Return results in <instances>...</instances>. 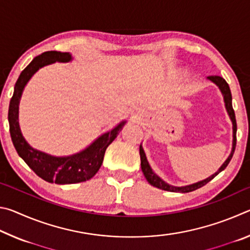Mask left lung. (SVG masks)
<instances>
[{
    "mask_svg": "<svg viewBox=\"0 0 250 250\" xmlns=\"http://www.w3.org/2000/svg\"><path fill=\"white\" fill-rule=\"evenodd\" d=\"M208 79L211 80V82L215 83L219 87V89H221L222 94L224 96V101H225V105H226V109L228 111V115H229L230 119L232 121V135H234V140H232V150H231V153L230 155L228 156V159L225 161V163L223 164L221 167V168L213 174L211 176H209L208 179H206L204 181H201L198 182V183L195 184H192V185H188V186H182V188H176V186H171L167 184L166 182L162 181L160 179V177L155 174V173L152 171V168L150 167L149 163H147L146 158V154H145V151L140 146V158H141V170L143 172V174H145L146 181L149 182L151 185L155 186V188H158L160 189H164V191H168V192H181V193H188V192H193L195 191V189L202 188V186L206 185L208 182H210L211 180L214 179L215 176H216L219 172H222L223 170H225L226 167L229 164L230 160L232 158V155H234V152H235V147H236V132H237V124H236V117H235V111L234 109H232V104H231V92L229 89V86H228V83H226V80L224 79L221 76H208Z\"/></svg>",
    "mask_w": 250,
    "mask_h": 250,
    "instance_id": "8db88e82",
    "label": "left lung"
}]
</instances>
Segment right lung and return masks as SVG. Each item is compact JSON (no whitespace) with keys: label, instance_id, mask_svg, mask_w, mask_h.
Masks as SVG:
<instances>
[{"label":"right lung","instance_id":"add662e5","mask_svg":"<svg viewBox=\"0 0 250 250\" xmlns=\"http://www.w3.org/2000/svg\"><path fill=\"white\" fill-rule=\"evenodd\" d=\"M70 59L71 55L69 53H62L57 50H49L36 56L21 73L15 83L14 94L8 107L10 134L16 152L25 161V163L35 172V174L46 182L56 184H74L90 180L99 171L108 146L117 138L122 129V125H125V122H121L115 129L99 137L84 151L75 155L66 156V158H56V156L48 155L43 152L34 150L27 145L21 133L18 121L19 103L25 84L41 67L55 62H66Z\"/></svg>","mask_w":250,"mask_h":250}]
</instances>
